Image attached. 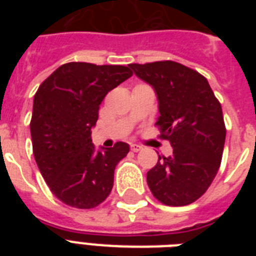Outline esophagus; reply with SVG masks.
Masks as SVG:
<instances>
[{
  "label": "esophagus",
  "mask_w": 256,
  "mask_h": 256,
  "mask_svg": "<svg viewBox=\"0 0 256 256\" xmlns=\"http://www.w3.org/2000/svg\"><path fill=\"white\" fill-rule=\"evenodd\" d=\"M130 148H132V152H140V150H142V148H142V146H140V144H132V146H130Z\"/></svg>",
  "instance_id": "obj_1"
}]
</instances>
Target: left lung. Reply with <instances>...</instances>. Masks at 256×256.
<instances>
[{"instance_id":"8db88e82","label":"left lung","mask_w":256,"mask_h":256,"mask_svg":"<svg viewBox=\"0 0 256 256\" xmlns=\"http://www.w3.org/2000/svg\"><path fill=\"white\" fill-rule=\"evenodd\" d=\"M128 66L156 90L160 138L172 146V154L158 156L148 172V187L166 206L190 204L206 192L220 166L226 140L222 106L206 78L182 64Z\"/></svg>"}]
</instances>
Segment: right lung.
Returning <instances> with one entry per match:
<instances>
[{"label":"right lung","mask_w":256,"mask_h":256,"mask_svg":"<svg viewBox=\"0 0 256 256\" xmlns=\"http://www.w3.org/2000/svg\"><path fill=\"white\" fill-rule=\"evenodd\" d=\"M132 76L128 66L69 62L38 88L30 132L33 154L48 186L61 202L94 208L108 198L114 170L128 144L96 152L92 128L110 90Z\"/></svg>","instance_id":"add662e5"}]
</instances>
